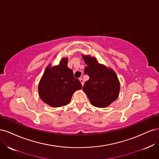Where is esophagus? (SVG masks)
<instances>
[{
  "instance_id": "34e87169",
  "label": "esophagus",
  "mask_w": 159,
  "mask_h": 159,
  "mask_svg": "<svg viewBox=\"0 0 159 159\" xmlns=\"http://www.w3.org/2000/svg\"><path fill=\"white\" fill-rule=\"evenodd\" d=\"M79 80H80V82H81V85H82V86H83V85H84V80H83V79L81 78H80Z\"/></svg>"
}]
</instances>
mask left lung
I'll return each mask as SVG.
<instances>
[{
    "mask_svg": "<svg viewBox=\"0 0 159 159\" xmlns=\"http://www.w3.org/2000/svg\"><path fill=\"white\" fill-rule=\"evenodd\" d=\"M87 66L84 74L89 79L85 81L83 90L88 95L91 103L98 107H106L119 95L120 84L115 71L99 64L95 57L83 56Z\"/></svg>",
    "mask_w": 159,
    "mask_h": 159,
    "instance_id": "8db88e82",
    "label": "left lung"
}]
</instances>
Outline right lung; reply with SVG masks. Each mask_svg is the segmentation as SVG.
<instances>
[{
  "label": "right lung",
  "mask_w": 159,
  "mask_h": 159,
  "mask_svg": "<svg viewBox=\"0 0 159 159\" xmlns=\"http://www.w3.org/2000/svg\"><path fill=\"white\" fill-rule=\"evenodd\" d=\"M81 88L80 81L68 68V58H64L58 66L47 67L38 85V92L44 103L57 107L68 104L73 93Z\"/></svg>",
  "instance_id": "1"
}]
</instances>
